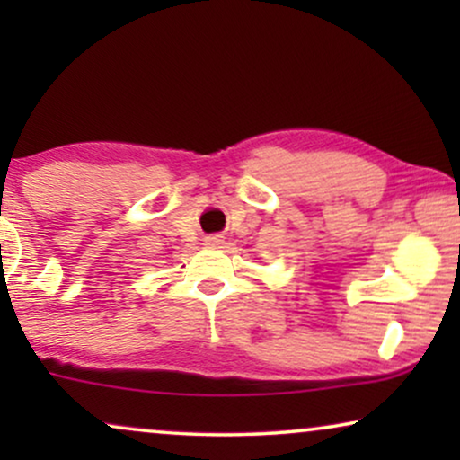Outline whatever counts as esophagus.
Instances as JSON below:
<instances>
[{
  "label": "esophagus",
  "instance_id": "34e87169",
  "mask_svg": "<svg viewBox=\"0 0 460 460\" xmlns=\"http://www.w3.org/2000/svg\"><path fill=\"white\" fill-rule=\"evenodd\" d=\"M216 243H219V236H211L209 238V244H216Z\"/></svg>",
  "mask_w": 460,
  "mask_h": 460
}]
</instances>
